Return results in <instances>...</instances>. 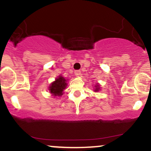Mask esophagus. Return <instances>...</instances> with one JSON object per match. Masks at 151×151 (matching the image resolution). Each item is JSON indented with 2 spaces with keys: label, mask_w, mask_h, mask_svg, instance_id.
Here are the masks:
<instances>
[{
  "label": "esophagus",
  "mask_w": 151,
  "mask_h": 151,
  "mask_svg": "<svg viewBox=\"0 0 151 151\" xmlns=\"http://www.w3.org/2000/svg\"><path fill=\"white\" fill-rule=\"evenodd\" d=\"M74 74H75L76 77H80V76H81V71L76 70L75 72H74Z\"/></svg>",
  "instance_id": "1"
}]
</instances>
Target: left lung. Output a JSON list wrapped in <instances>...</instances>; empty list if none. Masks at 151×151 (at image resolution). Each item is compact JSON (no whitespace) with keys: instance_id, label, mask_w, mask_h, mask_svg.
I'll use <instances>...</instances> for the list:
<instances>
[{"instance_id":"8db88e82","label":"left lung","mask_w":151,"mask_h":151,"mask_svg":"<svg viewBox=\"0 0 151 151\" xmlns=\"http://www.w3.org/2000/svg\"><path fill=\"white\" fill-rule=\"evenodd\" d=\"M93 91H95V92H98V91H99V90H101V87H100V85L99 84V83H96V85L94 86V88H93Z\"/></svg>"}]
</instances>
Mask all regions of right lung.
<instances>
[{"mask_svg": "<svg viewBox=\"0 0 151 151\" xmlns=\"http://www.w3.org/2000/svg\"><path fill=\"white\" fill-rule=\"evenodd\" d=\"M67 79L65 77L60 75L55 80L50 84L48 88L50 93L54 97L55 96H61L64 93V90L67 88Z\"/></svg>", "mask_w": 151, "mask_h": 151, "instance_id": "add662e5", "label": "right lung"}]
</instances>
